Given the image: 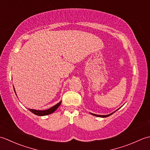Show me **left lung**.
Instances as JSON below:
<instances>
[{
  "instance_id": "1",
  "label": "left lung",
  "mask_w": 150,
  "mask_h": 150,
  "mask_svg": "<svg viewBox=\"0 0 150 150\" xmlns=\"http://www.w3.org/2000/svg\"><path fill=\"white\" fill-rule=\"evenodd\" d=\"M119 110V109H118ZM118 110H117L116 111H117ZM115 111H114V112H115ZM113 112V113H114ZM113 113H110V114H109V115H96V114H93V113H90L91 115H95V116H97V117H109L110 115H112Z\"/></svg>"
}]
</instances>
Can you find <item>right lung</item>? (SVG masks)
I'll return each mask as SVG.
<instances>
[{
	"label": "right lung",
	"instance_id": "obj_1",
	"mask_svg": "<svg viewBox=\"0 0 150 150\" xmlns=\"http://www.w3.org/2000/svg\"><path fill=\"white\" fill-rule=\"evenodd\" d=\"M14 91H15V88H14ZM61 102L62 101L59 102L58 104H57L56 105H55V106H53V107L50 108V109H47L46 110H32V109H28V110H29L31 112L34 113L35 115H39V116L47 115H50L51 113H53L54 111H55L57 108L60 106V104H61Z\"/></svg>",
	"mask_w": 150,
	"mask_h": 150
}]
</instances>
